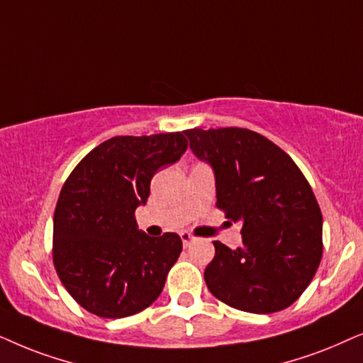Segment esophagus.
Instances as JSON below:
<instances>
[{"label": "esophagus", "mask_w": 363, "mask_h": 363, "mask_svg": "<svg viewBox=\"0 0 363 363\" xmlns=\"http://www.w3.org/2000/svg\"><path fill=\"white\" fill-rule=\"evenodd\" d=\"M181 239H182V244H184V247H189V245L196 240V238L191 234V232H181Z\"/></svg>", "instance_id": "obj_1"}]
</instances>
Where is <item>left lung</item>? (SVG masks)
<instances>
[{
    "label": "left lung",
    "mask_w": 363,
    "mask_h": 363,
    "mask_svg": "<svg viewBox=\"0 0 363 363\" xmlns=\"http://www.w3.org/2000/svg\"><path fill=\"white\" fill-rule=\"evenodd\" d=\"M191 149L216 174V206L242 222V245L214 240L204 279L212 296L250 313L292 306L322 259V212L287 152L244 128L187 129Z\"/></svg>",
    "instance_id": "8db88e82"
}]
</instances>
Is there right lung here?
Here are the masks:
<instances>
[{
	"label": "right lung",
	"mask_w": 363,
	"mask_h": 363,
	"mask_svg": "<svg viewBox=\"0 0 363 363\" xmlns=\"http://www.w3.org/2000/svg\"><path fill=\"white\" fill-rule=\"evenodd\" d=\"M182 133L111 138L81 159L60 192L52 262L69 296L103 318L144 311L159 297L182 250L174 232L138 229L151 179L186 152Z\"/></svg>",
	"instance_id": "add662e5"
}]
</instances>
